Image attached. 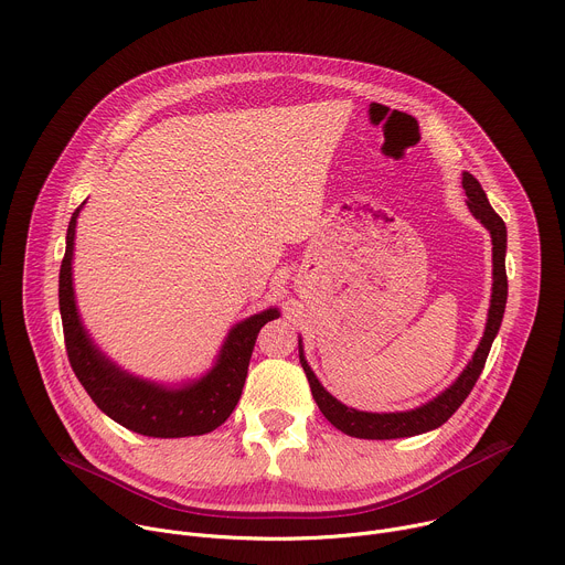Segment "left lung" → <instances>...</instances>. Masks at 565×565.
Listing matches in <instances>:
<instances>
[{"instance_id": "1", "label": "left lung", "mask_w": 565, "mask_h": 565, "mask_svg": "<svg viewBox=\"0 0 565 565\" xmlns=\"http://www.w3.org/2000/svg\"><path fill=\"white\" fill-rule=\"evenodd\" d=\"M462 190L467 194V207L469 212L486 225V230L492 236V299H490V310H488V324L486 333H482L478 349L473 351L469 364L462 369V373L434 399L425 402V405L409 409V412H391V414H371V412H358L353 407L342 405L338 397H333L317 375L312 373L310 364L306 362L303 355V344L299 338V362L303 366V373L308 377L312 397L317 402L319 412L327 416V420L338 427L340 431L353 436V438H364V440H391V438H409V436H420L431 429H438L445 425L456 409L462 405L469 391L473 388L478 375L482 373V366H486V360L490 355L492 342L499 335L503 312H505V301H508V275H505V250H508V230L503 218L494 212V207L488 201V194L482 192L480 183L469 174L462 172Z\"/></svg>"}]
</instances>
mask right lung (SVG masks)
<instances>
[{
	"label": "right lung",
	"mask_w": 565,
	"mask_h": 565,
	"mask_svg": "<svg viewBox=\"0 0 565 565\" xmlns=\"http://www.w3.org/2000/svg\"><path fill=\"white\" fill-rule=\"evenodd\" d=\"M79 205L66 230V250L60 268V315L73 373L103 414L129 431L151 438L203 436L221 427L234 412L244 391L248 364L264 324L279 317V308H266L234 324L207 373L181 384H163L138 377L92 340L77 312L73 290V241Z\"/></svg>",
	"instance_id": "right-lung-1"
}]
</instances>
